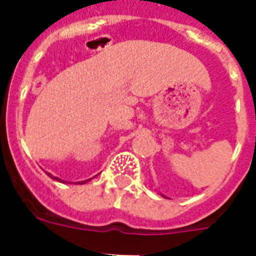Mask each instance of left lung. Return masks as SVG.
<instances>
[{
	"label": "left lung",
	"mask_w": 256,
	"mask_h": 256,
	"mask_svg": "<svg viewBox=\"0 0 256 256\" xmlns=\"http://www.w3.org/2000/svg\"><path fill=\"white\" fill-rule=\"evenodd\" d=\"M160 195H162V198H166V196H165V195H162V194H160Z\"/></svg>",
	"instance_id": "8db88e82"
}]
</instances>
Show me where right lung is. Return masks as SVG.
Segmentation results:
<instances>
[{
	"instance_id": "add662e5",
	"label": "right lung",
	"mask_w": 256,
	"mask_h": 256,
	"mask_svg": "<svg viewBox=\"0 0 256 256\" xmlns=\"http://www.w3.org/2000/svg\"><path fill=\"white\" fill-rule=\"evenodd\" d=\"M47 176H48L50 178H52V180H58V182H61V183H64V182H66V180H60V178H58V177H54V176H52L51 173H46ZM92 178H90V180H82V182H76V183H80V184H83V183H86V182H88V180H91ZM66 183H69V182H66Z\"/></svg>"
}]
</instances>
